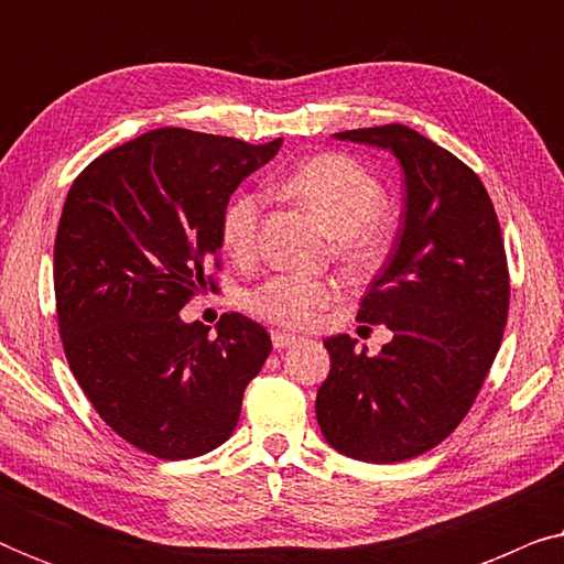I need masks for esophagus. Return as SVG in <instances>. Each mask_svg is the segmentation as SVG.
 I'll use <instances>...</instances> for the list:
<instances>
[{"label": "esophagus", "instance_id": "34e87169", "mask_svg": "<svg viewBox=\"0 0 564 564\" xmlns=\"http://www.w3.org/2000/svg\"><path fill=\"white\" fill-rule=\"evenodd\" d=\"M295 341H297L295 334H284V330H272L274 349H288V346H292Z\"/></svg>", "mask_w": 564, "mask_h": 564}]
</instances>
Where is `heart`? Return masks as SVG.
I'll list each match as a JSON object with an SVG mask.
<instances>
[{
    "label": "heart",
    "mask_w": 564,
    "mask_h": 564,
    "mask_svg": "<svg viewBox=\"0 0 564 564\" xmlns=\"http://www.w3.org/2000/svg\"><path fill=\"white\" fill-rule=\"evenodd\" d=\"M282 187L300 199L334 238L336 257L354 272H367L388 253V226L382 220L384 187L351 156L323 153L284 176ZM261 197L238 192L220 215L223 251L236 261L257 253ZM338 297V282L326 276L274 274L257 284L243 305L259 321L282 328H311Z\"/></svg>",
    "instance_id": "obj_1"
}]
</instances>
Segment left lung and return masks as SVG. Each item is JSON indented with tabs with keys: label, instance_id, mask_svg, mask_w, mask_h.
Listing matches in <instances>:
<instances>
[{
	"label": "left lung",
	"instance_id": "1",
	"mask_svg": "<svg viewBox=\"0 0 564 564\" xmlns=\"http://www.w3.org/2000/svg\"><path fill=\"white\" fill-rule=\"evenodd\" d=\"M336 138L400 161L405 213L357 315L392 338L375 357L346 334L326 338L315 415L336 452L390 465L434 449L473 408L508 318L506 249L488 189L454 153L398 122Z\"/></svg>",
	"mask_w": 564,
	"mask_h": 564
}]
</instances>
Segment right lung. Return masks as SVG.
<instances>
[{
	"label": "right lung",
	"mask_w": 564,
	"mask_h": 564,
	"mask_svg": "<svg viewBox=\"0 0 564 564\" xmlns=\"http://www.w3.org/2000/svg\"><path fill=\"white\" fill-rule=\"evenodd\" d=\"M280 145L159 128L68 189L53 249L61 341L99 419L135 449L189 459L234 434L272 338L241 313L210 336L180 311L215 290L223 207Z\"/></svg>",
	"instance_id": "add662e5"
}]
</instances>
